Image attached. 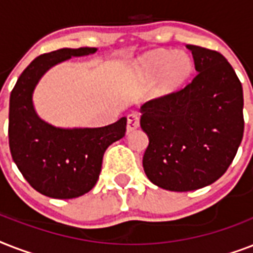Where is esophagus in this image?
<instances>
[{"mask_svg": "<svg viewBox=\"0 0 253 253\" xmlns=\"http://www.w3.org/2000/svg\"><path fill=\"white\" fill-rule=\"evenodd\" d=\"M139 115L136 113H131L127 115V132L136 130L139 127Z\"/></svg>", "mask_w": 253, "mask_h": 253, "instance_id": "esophagus-1", "label": "esophagus"}]
</instances>
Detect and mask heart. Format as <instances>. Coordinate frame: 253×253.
Wrapping results in <instances>:
<instances>
[{
    "label": "heart",
    "instance_id": "heart-1",
    "mask_svg": "<svg viewBox=\"0 0 253 253\" xmlns=\"http://www.w3.org/2000/svg\"><path fill=\"white\" fill-rule=\"evenodd\" d=\"M140 75L146 80H154L160 75V86L164 90H173L182 85L192 72V60L185 52L170 53L155 51L140 60Z\"/></svg>",
    "mask_w": 253,
    "mask_h": 253
}]
</instances>
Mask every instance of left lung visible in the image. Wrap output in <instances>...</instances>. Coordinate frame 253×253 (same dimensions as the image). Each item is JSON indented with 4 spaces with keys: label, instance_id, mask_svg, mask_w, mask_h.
Masks as SVG:
<instances>
[{
    "label": "left lung",
    "instance_id": "1",
    "mask_svg": "<svg viewBox=\"0 0 253 253\" xmlns=\"http://www.w3.org/2000/svg\"><path fill=\"white\" fill-rule=\"evenodd\" d=\"M197 73L178 90L143 103L140 126L150 143L143 168L155 185L189 192L212 184L243 139V87L222 53L186 45Z\"/></svg>",
    "mask_w": 253,
    "mask_h": 253
}]
</instances>
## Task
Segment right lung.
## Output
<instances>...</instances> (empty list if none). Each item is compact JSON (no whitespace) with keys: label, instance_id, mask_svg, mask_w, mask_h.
<instances>
[{"label":"right lung","instance_id":"add662e5","mask_svg":"<svg viewBox=\"0 0 253 253\" xmlns=\"http://www.w3.org/2000/svg\"><path fill=\"white\" fill-rule=\"evenodd\" d=\"M97 48H61L34 59L10 94L9 146L11 158L27 182L51 198H76L95 185L105 151L126 134L127 118L97 128H57L34 110L33 91L51 67Z\"/></svg>","mask_w":253,"mask_h":253}]
</instances>
